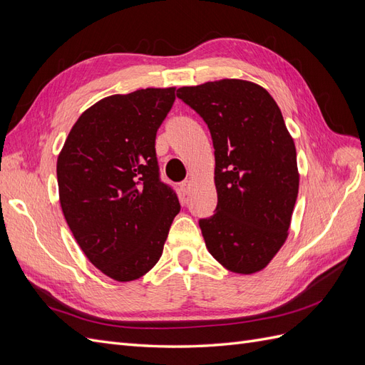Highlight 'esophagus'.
I'll use <instances>...</instances> for the list:
<instances>
[{
	"label": "esophagus",
	"mask_w": 365,
	"mask_h": 365,
	"mask_svg": "<svg viewBox=\"0 0 365 365\" xmlns=\"http://www.w3.org/2000/svg\"><path fill=\"white\" fill-rule=\"evenodd\" d=\"M190 189H192V181H190V180H185V181L181 182V190H182L184 195L189 193Z\"/></svg>",
	"instance_id": "34e87169"
}]
</instances>
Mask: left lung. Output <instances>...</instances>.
Listing matches in <instances>:
<instances>
[{
    "instance_id": "left-lung-1",
    "label": "left lung",
    "mask_w": 365,
    "mask_h": 365,
    "mask_svg": "<svg viewBox=\"0 0 365 365\" xmlns=\"http://www.w3.org/2000/svg\"><path fill=\"white\" fill-rule=\"evenodd\" d=\"M176 97L205 121L215 148V215L200 219L210 254L239 274L263 269L288 237L298 195L297 152L280 108L262 86L224 79Z\"/></svg>"
}]
</instances>
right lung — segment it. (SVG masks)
I'll return each mask as SVG.
<instances>
[{
    "label": "right lung",
    "mask_w": 365,
    "mask_h": 365,
    "mask_svg": "<svg viewBox=\"0 0 365 365\" xmlns=\"http://www.w3.org/2000/svg\"><path fill=\"white\" fill-rule=\"evenodd\" d=\"M173 102L175 88L106 97L76 121L58 158L65 220L85 256L117 282L153 268L181 210L155 152Z\"/></svg>",
    "instance_id": "1"
}]
</instances>
